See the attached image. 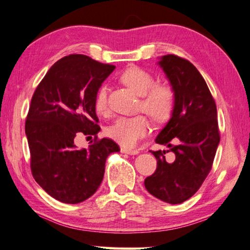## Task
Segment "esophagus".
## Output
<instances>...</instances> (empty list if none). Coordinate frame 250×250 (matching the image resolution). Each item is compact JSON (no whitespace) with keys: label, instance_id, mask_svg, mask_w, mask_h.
Listing matches in <instances>:
<instances>
[{"label":"esophagus","instance_id":"obj_1","mask_svg":"<svg viewBox=\"0 0 250 250\" xmlns=\"http://www.w3.org/2000/svg\"><path fill=\"white\" fill-rule=\"evenodd\" d=\"M121 152H122V153L131 154V155H136V154L139 153L138 150H136V149H128V148H124V147L121 148Z\"/></svg>","mask_w":250,"mask_h":250}]
</instances>
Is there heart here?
I'll return each mask as SVG.
<instances>
[{
    "label": "heart",
    "mask_w": 250,
    "mask_h": 250,
    "mask_svg": "<svg viewBox=\"0 0 250 250\" xmlns=\"http://www.w3.org/2000/svg\"><path fill=\"white\" fill-rule=\"evenodd\" d=\"M121 82L136 95L141 96V109L157 121H166L174 109V92L167 84H153L154 78L147 70L139 67L125 69L120 76ZM106 87L98 88L93 106L98 114L107 112ZM150 130V123L144 115L121 116L106 128V136L125 147H134Z\"/></svg>",
    "instance_id": "heart-1"
}]
</instances>
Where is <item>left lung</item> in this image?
Listing matches in <instances>:
<instances>
[{
  "mask_svg": "<svg viewBox=\"0 0 250 250\" xmlns=\"http://www.w3.org/2000/svg\"><path fill=\"white\" fill-rule=\"evenodd\" d=\"M163 69L174 92L171 119L155 143L168 150L152 151L158 167L145 180V187L155 198L171 205L182 204L199 189L208 176L220 144L216 105L204 77L189 61L163 55ZM176 154L167 162V152Z\"/></svg>",
  "mask_w": 250,
  "mask_h": 250,
  "instance_id": "obj_1",
  "label": "left lung"
}]
</instances>
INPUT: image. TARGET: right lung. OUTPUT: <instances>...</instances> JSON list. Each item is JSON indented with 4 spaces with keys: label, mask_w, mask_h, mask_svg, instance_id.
I'll return each mask as SVG.
<instances>
[{
    "label": "right lung",
    "mask_w": 250,
    "mask_h": 250,
    "mask_svg": "<svg viewBox=\"0 0 250 250\" xmlns=\"http://www.w3.org/2000/svg\"><path fill=\"white\" fill-rule=\"evenodd\" d=\"M114 69L87 55L70 54L48 70L32 96L25 125L32 176L64 204H79L95 194L107 155L120 151L107 138L88 149L75 145L76 136L91 137L100 131L93 100Z\"/></svg>",
    "instance_id": "1"
}]
</instances>
